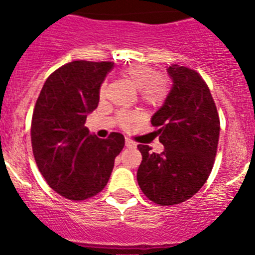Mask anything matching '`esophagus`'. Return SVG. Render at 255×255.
I'll list each match as a JSON object with an SVG mask.
<instances>
[{
    "instance_id": "esophagus-1",
    "label": "esophagus",
    "mask_w": 255,
    "mask_h": 255,
    "mask_svg": "<svg viewBox=\"0 0 255 255\" xmlns=\"http://www.w3.org/2000/svg\"><path fill=\"white\" fill-rule=\"evenodd\" d=\"M125 145L128 148H135V147H136L135 141H132L131 139H128V138H126V140H125Z\"/></svg>"
}]
</instances>
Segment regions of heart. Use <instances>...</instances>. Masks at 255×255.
<instances>
[{"label":"heart","mask_w":255,"mask_h":255,"mask_svg":"<svg viewBox=\"0 0 255 255\" xmlns=\"http://www.w3.org/2000/svg\"><path fill=\"white\" fill-rule=\"evenodd\" d=\"M123 75L134 87L138 88L139 100L144 105L155 107L164 102L170 91V83L167 76L157 74L152 66L147 64H131L123 70ZM107 93V82H103L100 87V96L105 97ZM138 121V115L134 112H121L119 115V124L124 129H130Z\"/></svg>","instance_id":"obj_1"}]
</instances>
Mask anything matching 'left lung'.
Returning <instances> with one entry per match:
<instances>
[{
	"label": "left lung",
	"mask_w": 255,
	"mask_h": 255,
	"mask_svg": "<svg viewBox=\"0 0 255 255\" xmlns=\"http://www.w3.org/2000/svg\"><path fill=\"white\" fill-rule=\"evenodd\" d=\"M167 71L172 88L150 121L164 150L138 145L143 157L138 184L159 206L182 203L199 191L213 168L220 138L217 107L200 74L176 64Z\"/></svg>",
	"instance_id": "obj_1"
}]
</instances>
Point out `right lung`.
<instances>
[{"label":"right lung","mask_w":255,"mask_h":255,"mask_svg":"<svg viewBox=\"0 0 255 255\" xmlns=\"http://www.w3.org/2000/svg\"><path fill=\"white\" fill-rule=\"evenodd\" d=\"M112 67L107 61L65 64L47 78L35 102L30 128L35 163L47 184L66 199L79 202L102 191L125 145L120 132L100 139L84 126Z\"/></svg>","instance_id":"add662e5"}]
</instances>
